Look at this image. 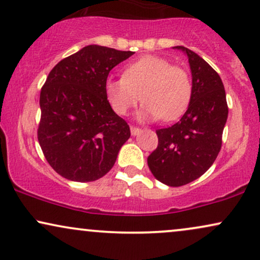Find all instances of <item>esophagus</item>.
Returning a JSON list of instances; mask_svg holds the SVG:
<instances>
[{
	"mask_svg": "<svg viewBox=\"0 0 260 260\" xmlns=\"http://www.w3.org/2000/svg\"><path fill=\"white\" fill-rule=\"evenodd\" d=\"M130 131H131V135H137V134L141 131V129L139 126H135V125H130Z\"/></svg>",
	"mask_w": 260,
	"mask_h": 260,
	"instance_id": "1",
	"label": "esophagus"
}]
</instances>
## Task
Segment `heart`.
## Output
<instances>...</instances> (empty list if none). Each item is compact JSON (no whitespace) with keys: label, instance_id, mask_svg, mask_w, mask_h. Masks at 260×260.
Wrapping results in <instances>:
<instances>
[{"label":"heart","instance_id":"heart-1","mask_svg":"<svg viewBox=\"0 0 260 260\" xmlns=\"http://www.w3.org/2000/svg\"><path fill=\"white\" fill-rule=\"evenodd\" d=\"M105 92L115 113L126 114L141 96L143 117L170 121L188 108L193 82L183 67L165 57L147 55L127 63L121 77H108Z\"/></svg>","mask_w":260,"mask_h":260}]
</instances>
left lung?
<instances>
[{
    "label": "left lung",
    "instance_id": "8db88e82",
    "mask_svg": "<svg viewBox=\"0 0 260 260\" xmlns=\"http://www.w3.org/2000/svg\"><path fill=\"white\" fill-rule=\"evenodd\" d=\"M176 48L188 55L193 95L179 121L156 129L158 147L147 158L154 177L170 187L190 183L211 168L222 148L228 118L225 90L218 73L193 50Z\"/></svg>",
    "mask_w": 260,
    "mask_h": 260
}]
</instances>
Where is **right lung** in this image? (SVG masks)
<instances>
[{
	"instance_id": "right-lung-1",
	"label": "right lung",
	"mask_w": 260,
	"mask_h": 260,
	"mask_svg": "<svg viewBox=\"0 0 260 260\" xmlns=\"http://www.w3.org/2000/svg\"><path fill=\"white\" fill-rule=\"evenodd\" d=\"M133 54L92 44L62 59L48 75L37 137L48 164L62 177L91 182L113 168L130 127L112 110L105 82Z\"/></svg>"
}]
</instances>
